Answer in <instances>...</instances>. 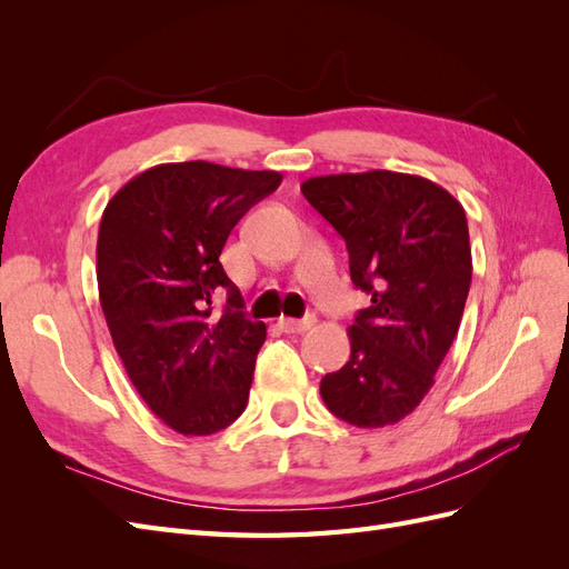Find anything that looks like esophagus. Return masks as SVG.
<instances>
[{"mask_svg": "<svg viewBox=\"0 0 569 569\" xmlns=\"http://www.w3.org/2000/svg\"><path fill=\"white\" fill-rule=\"evenodd\" d=\"M284 332H306L313 327V318H280Z\"/></svg>", "mask_w": 569, "mask_h": 569, "instance_id": "34e87169", "label": "esophagus"}]
</instances>
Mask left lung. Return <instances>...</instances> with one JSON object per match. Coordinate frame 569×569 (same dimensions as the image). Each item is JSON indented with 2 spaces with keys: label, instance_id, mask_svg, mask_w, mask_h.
<instances>
[{
  "label": "left lung",
  "instance_id": "8db88e82",
  "mask_svg": "<svg viewBox=\"0 0 569 569\" xmlns=\"http://www.w3.org/2000/svg\"><path fill=\"white\" fill-rule=\"evenodd\" d=\"M308 203L343 237L356 289L370 306L349 327L351 358L322 377L325 406L377 429L416 410L458 335L472 280L460 201L420 176L368 170L301 184Z\"/></svg>",
  "mask_w": 569,
  "mask_h": 569
}]
</instances>
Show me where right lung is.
<instances>
[{"mask_svg":"<svg viewBox=\"0 0 569 569\" xmlns=\"http://www.w3.org/2000/svg\"><path fill=\"white\" fill-rule=\"evenodd\" d=\"M282 176L209 161L153 166L107 203L97 284L113 347L144 403L184 437L242 416L266 325L220 263L232 228ZM229 295L220 317L212 299Z\"/></svg>","mask_w":569,"mask_h":569,"instance_id":"obj_1","label":"right lung"}]
</instances>
